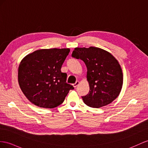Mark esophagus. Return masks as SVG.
<instances>
[{"mask_svg":"<svg viewBox=\"0 0 148 148\" xmlns=\"http://www.w3.org/2000/svg\"><path fill=\"white\" fill-rule=\"evenodd\" d=\"M79 81H76V82H75L74 83V84H73V86L74 87V88H76V87L79 85Z\"/></svg>","mask_w":148,"mask_h":148,"instance_id":"34e87169","label":"esophagus"}]
</instances>
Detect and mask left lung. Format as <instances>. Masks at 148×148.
Returning a JSON list of instances; mask_svg holds the SVG:
<instances>
[{"label": "left lung", "instance_id": "1", "mask_svg": "<svg viewBox=\"0 0 148 148\" xmlns=\"http://www.w3.org/2000/svg\"><path fill=\"white\" fill-rule=\"evenodd\" d=\"M72 57L80 59L87 67L89 92L82 96L91 108L104 106L116 99L122 89L123 78L121 66L110 53L95 47L75 48Z\"/></svg>", "mask_w": 148, "mask_h": 148}]
</instances>
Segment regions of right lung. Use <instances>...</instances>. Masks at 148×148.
Listing matches in <instances>:
<instances>
[{"instance_id": "add662e5", "label": "right lung", "mask_w": 148, "mask_h": 148, "mask_svg": "<svg viewBox=\"0 0 148 148\" xmlns=\"http://www.w3.org/2000/svg\"><path fill=\"white\" fill-rule=\"evenodd\" d=\"M69 49H40L27 55L18 70V81L25 97L37 106L54 108L61 104L74 87L60 71Z\"/></svg>"}]
</instances>
